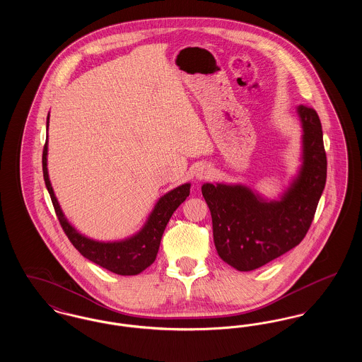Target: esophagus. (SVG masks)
<instances>
[{
	"mask_svg": "<svg viewBox=\"0 0 362 362\" xmlns=\"http://www.w3.org/2000/svg\"><path fill=\"white\" fill-rule=\"evenodd\" d=\"M194 175H195V179H197V180H206V179H209V177L211 176V168H210L209 165L201 164V165H198V167L195 168Z\"/></svg>",
	"mask_w": 362,
	"mask_h": 362,
	"instance_id": "34e87169",
	"label": "esophagus"
}]
</instances>
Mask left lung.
<instances>
[{
    "label": "left lung",
    "instance_id": "obj_1",
    "mask_svg": "<svg viewBox=\"0 0 362 362\" xmlns=\"http://www.w3.org/2000/svg\"><path fill=\"white\" fill-rule=\"evenodd\" d=\"M301 123L297 173L276 199L245 185L204 183L220 258L239 272H251L298 245L310 229L326 186L327 158L316 111L296 107Z\"/></svg>",
    "mask_w": 362,
    "mask_h": 362
}]
</instances>
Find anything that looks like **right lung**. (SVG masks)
Listing matches in <instances>:
<instances>
[{
    "mask_svg": "<svg viewBox=\"0 0 362 362\" xmlns=\"http://www.w3.org/2000/svg\"><path fill=\"white\" fill-rule=\"evenodd\" d=\"M50 112L46 122L49 130ZM47 153H49V136L46 137V144L43 149V177L47 191L52 197V205L55 209L57 217L61 223L62 229L69 238L71 244L78 250V252L89 259L90 262L99 264L108 272H112L119 276H137L146 267L155 262L161 236L164 229L173 217V211L180 206L189 195L191 183H185L176 189L165 192L158 198L153 210L148 216L145 224L134 235L115 241H102L90 239L86 235L80 233L73 225L70 224L65 213L59 206V202L52 189L49 170H47Z\"/></svg>",
    "mask_w": 362,
    "mask_h": 362,
    "instance_id": "1",
    "label": "right lung"
}]
</instances>
